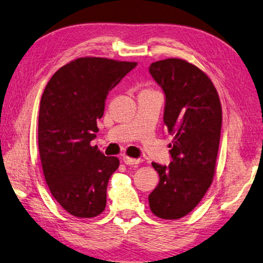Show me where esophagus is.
<instances>
[{
  "instance_id": "1",
  "label": "esophagus",
  "mask_w": 263,
  "mask_h": 263,
  "mask_svg": "<svg viewBox=\"0 0 263 263\" xmlns=\"http://www.w3.org/2000/svg\"><path fill=\"white\" fill-rule=\"evenodd\" d=\"M123 163L126 165H136V164H140L141 163V159H136V158H130V157H123L122 158Z\"/></svg>"
}]
</instances>
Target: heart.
<instances>
[{
  "label": "heart",
  "mask_w": 263,
  "mask_h": 263,
  "mask_svg": "<svg viewBox=\"0 0 263 263\" xmlns=\"http://www.w3.org/2000/svg\"><path fill=\"white\" fill-rule=\"evenodd\" d=\"M150 90H148V89H145V90H143V91H142V92H149Z\"/></svg>",
  "instance_id": "heart-1"
}]
</instances>
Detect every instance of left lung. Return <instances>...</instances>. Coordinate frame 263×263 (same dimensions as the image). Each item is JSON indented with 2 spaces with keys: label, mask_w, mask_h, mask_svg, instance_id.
<instances>
[{
  "label": "left lung",
  "mask_w": 263,
  "mask_h": 263,
  "mask_svg": "<svg viewBox=\"0 0 263 263\" xmlns=\"http://www.w3.org/2000/svg\"><path fill=\"white\" fill-rule=\"evenodd\" d=\"M149 71L165 93L164 123L174 136L168 166L153 163L159 182L149 204L157 217L179 219L200 203L213 182L222 106L210 78L186 60H160Z\"/></svg>",
  "instance_id": "1"
}]
</instances>
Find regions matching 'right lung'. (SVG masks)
I'll use <instances>...</instances> for the list:
<instances>
[{"label": "right lung", "mask_w": 263, "mask_h": 263, "mask_svg": "<svg viewBox=\"0 0 263 263\" xmlns=\"http://www.w3.org/2000/svg\"><path fill=\"white\" fill-rule=\"evenodd\" d=\"M136 66L76 59L54 73L41 96L38 145L45 180L58 203L75 217L92 218L105 210L107 183L120 162L90 143L109 91Z\"/></svg>", "instance_id": "1"}]
</instances>
